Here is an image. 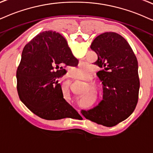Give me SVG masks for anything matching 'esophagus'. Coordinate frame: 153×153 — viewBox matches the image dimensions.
<instances>
[{
	"label": "esophagus",
	"mask_w": 153,
	"mask_h": 153,
	"mask_svg": "<svg viewBox=\"0 0 153 153\" xmlns=\"http://www.w3.org/2000/svg\"><path fill=\"white\" fill-rule=\"evenodd\" d=\"M69 77H70V78H73V77H72V76H71V75H69Z\"/></svg>",
	"instance_id": "34e87169"
}]
</instances>
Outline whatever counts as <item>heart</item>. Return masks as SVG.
<instances>
[{"label": "heart", "instance_id": "1", "mask_svg": "<svg viewBox=\"0 0 153 153\" xmlns=\"http://www.w3.org/2000/svg\"><path fill=\"white\" fill-rule=\"evenodd\" d=\"M75 78L76 79L85 78L89 75L88 65L86 63H82L78 67H75Z\"/></svg>", "mask_w": 153, "mask_h": 153}]
</instances>
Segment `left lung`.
<instances>
[{
  "label": "left lung",
  "mask_w": 153,
  "mask_h": 153,
  "mask_svg": "<svg viewBox=\"0 0 153 153\" xmlns=\"http://www.w3.org/2000/svg\"><path fill=\"white\" fill-rule=\"evenodd\" d=\"M90 48L98 56L94 64L101 68L97 75L103 85V100L81 113L97 124L111 127L126 119L138 103V61L128 42L115 32L97 36Z\"/></svg>",
  "instance_id": "1"
}]
</instances>
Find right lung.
Listing matches in <instances>:
<instances>
[{"mask_svg":"<svg viewBox=\"0 0 153 153\" xmlns=\"http://www.w3.org/2000/svg\"><path fill=\"white\" fill-rule=\"evenodd\" d=\"M66 40L59 33L45 31L23 49L17 70V89L22 103L46 120L80 115L63 98L59 79L66 73L65 65H76Z\"/></svg>","mask_w":153,"mask_h":153,"instance_id":"add662e5","label":"right lung"}]
</instances>
